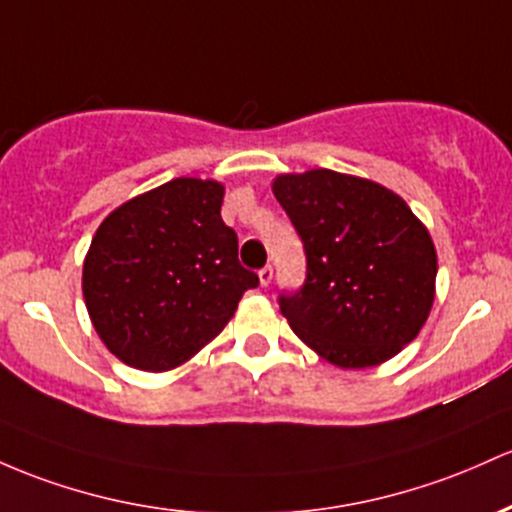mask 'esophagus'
<instances>
[{
	"mask_svg": "<svg viewBox=\"0 0 512 512\" xmlns=\"http://www.w3.org/2000/svg\"><path fill=\"white\" fill-rule=\"evenodd\" d=\"M272 277H274L272 265H267V267L260 269V284H262V286H267L269 282H272Z\"/></svg>",
	"mask_w": 512,
	"mask_h": 512,
	"instance_id": "1",
	"label": "esophagus"
}]
</instances>
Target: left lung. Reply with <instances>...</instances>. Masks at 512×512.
I'll use <instances>...</instances> for the list:
<instances>
[{
	"instance_id": "8db88e82",
	"label": "left lung",
	"mask_w": 512,
	"mask_h": 512,
	"mask_svg": "<svg viewBox=\"0 0 512 512\" xmlns=\"http://www.w3.org/2000/svg\"><path fill=\"white\" fill-rule=\"evenodd\" d=\"M274 196L306 255L301 289L277 299L291 330L345 369L401 352L428 320L437 277L435 245L406 201L333 170L282 174Z\"/></svg>"
}]
</instances>
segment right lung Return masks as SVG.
<instances>
[{
  "label": "right lung",
  "mask_w": 512,
  "mask_h": 512,
  "mask_svg": "<svg viewBox=\"0 0 512 512\" xmlns=\"http://www.w3.org/2000/svg\"><path fill=\"white\" fill-rule=\"evenodd\" d=\"M223 187L179 177L119 206L94 235L82 291L99 338L128 367L167 372L223 330L260 277L238 260Z\"/></svg>",
  "instance_id": "1"
}]
</instances>
